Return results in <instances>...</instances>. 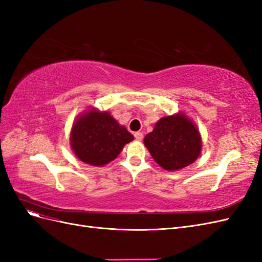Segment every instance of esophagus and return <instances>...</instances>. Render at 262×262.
<instances>
[{"label":"esophagus","instance_id":"esophagus-1","mask_svg":"<svg viewBox=\"0 0 262 262\" xmlns=\"http://www.w3.org/2000/svg\"><path fill=\"white\" fill-rule=\"evenodd\" d=\"M134 138H136V140H138V141H142L143 140V134H142L141 132H136L134 133Z\"/></svg>","mask_w":262,"mask_h":262}]
</instances>
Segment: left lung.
<instances>
[{
    "instance_id": "left-lung-1",
    "label": "left lung",
    "mask_w": 262,
    "mask_h": 262,
    "mask_svg": "<svg viewBox=\"0 0 262 262\" xmlns=\"http://www.w3.org/2000/svg\"><path fill=\"white\" fill-rule=\"evenodd\" d=\"M144 145L162 168L175 171L194 163L201 154L202 138L194 122L184 113L162 117Z\"/></svg>"
}]
</instances>
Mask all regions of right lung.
<instances>
[{"mask_svg": "<svg viewBox=\"0 0 262 262\" xmlns=\"http://www.w3.org/2000/svg\"><path fill=\"white\" fill-rule=\"evenodd\" d=\"M134 137L108 112L91 107L77 116L70 133V145L81 162L104 166L120 154Z\"/></svg>", "mask_w": 262, "mask_h": 262, "instance_id": "add662e5", "label": "right lung"}]
</instances>
